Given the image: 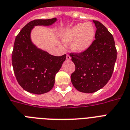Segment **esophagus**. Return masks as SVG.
Masks as SVG:
<instances>
[{
  "mask_svg": "<svg viewBox=\"0 0 130 130\" xmlns=\"http://www.w3.org/2000/svg\"><path fill=\"white\" fill-rule=\"evenodd\" d=\"M71 57H70V55H67V57H66V59H67V61H69V60H71Z\"/></svg>",
  "mask_w": 130,
  "mask_h": 130,
  "instance_id": "obj_1",
  "label": "esophagus"
}]
</instances>
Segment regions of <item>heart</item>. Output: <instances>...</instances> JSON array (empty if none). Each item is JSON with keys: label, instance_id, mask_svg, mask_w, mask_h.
I'll list each match as a JSON object with an SVG mask.
<instances>
[{"label": "heart", "instance_id": "b5f03b06", "mask_svg": "<svg viewBox=\"0 0 130 130\" xmlns=\"http://www.w3.org/2000/svg\"><path fill=\"white\" fill-rule=\"evenodd\" d=\"M96 30L90 22L80 23L64 29L61 39L64 44H71V50L76 53H82L88 50L94 40Z\"/></svg>", "mask_w": 130, "mask_h": 130}]
</instances>
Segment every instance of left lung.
Listing matches in <instances>:
<instances>
[{"instance_id":"1","label":"left lung","mask_w":130,"mask_h":130,"mask_svg":"<svg viewBox=\"0 0 130 130\" xmlns=\"http://www.w3.org/2000/svg\"><path fill=\"white\" fill-rule=\"evenodd\" d=\"M96 31L90 48L84 53L70 54L75 65L71 75L72 84L77 90L93 93L103 88L111 79L117 51L113 36L101 22L93 20Z\"/></svg>"}]
</instances>
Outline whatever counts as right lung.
I'll return each instance as SVG.
<instances>
[{
  "mask_svg": "<svg viewBox=\"0 0 130 130\" xmlns=\"http://www.w3.org/2000/svg\"><path fill=\"white\" fill-rule=\"evenodd\" d=\"M57 18L36 19L27 23L15 38L12 65L18 83L25 91L42 94L51 90L56 73L66 59V55L56 57L33 43L31 33L35 26H50Z\"/></svg>",
  "mask_w": 130,
  "mask_h": 130,
  "instance_id": "1",
  "label": "right lung"
}]
</instances>
